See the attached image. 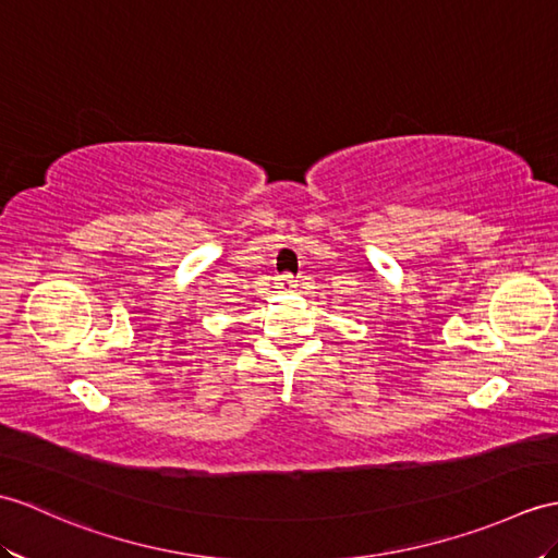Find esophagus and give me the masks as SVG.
<instances>
[{"label":"esophagus","instance_id":"obj_1","mask_svg":"<svg viewBox=\"0 0 558 558\" xmlns=\"http://www.w3.org/2000/svg\"><path fill=\"white\" fill-rule=\"evenodd\" d=\"M294 284H296V280H294L292 276H288V274L278 276V280H276V288H278V290H292Z\"/></svg>","mask_w":558,"mask_h":558}]
</instances>
